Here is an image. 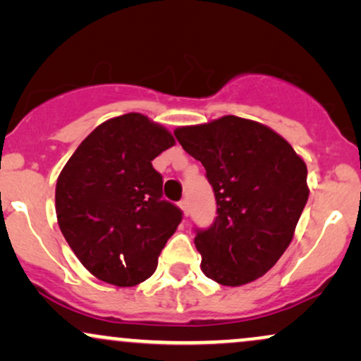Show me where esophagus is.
Here are the masks:
<instances>
[{"label": "esophagus", "mask_w": 361, "mask_h": 361, "mask_svg": "<svg viewBox=\"0 0 361 361\" xmlns=\"http://www.w3.org/2000/svg\"><path fill=\"white\" fill-rule=\"evenodd\" d=\"M180 209L183 210L185 215H188V200H186V198H183V200L180 202Z\"/></svg>", "instance_id": "34e87169"}]
</instances>
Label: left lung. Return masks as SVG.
Returning <instances> with one entry per match:
<instances>
[{
	"label": "left lung",
	"instance_id": "1",
	"mask_svg": "<svg viewBox=\"0 0 361 361\" xmlns=\"http://www.w3.org/2000/svg\"><path fill=\"white\" fill-rule=\"evenodd\" d=\"M175 137L200 161L217 217L195 229L205 276L227 287L250 283L283 255L309 198L307 166L281 135L234 115L180 127Z\"/></svg>",
	"mask_w": 361,
	"mask_h": 361
}]
</instances>
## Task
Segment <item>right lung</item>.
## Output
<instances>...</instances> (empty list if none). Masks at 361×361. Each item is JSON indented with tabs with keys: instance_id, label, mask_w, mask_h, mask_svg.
I'll use <instances>...</instances> for the list:
<instances>
[{
	"instance_id": "right-lung-1",
	"label": "right lung",
	"mask_w": 361,
	"mask_h": 361,
	"mask_svg": "<svg viewBox=\"0 0 361 361\" xmlns=\"http://www.w3.org/2000/svg\"><path fill=\"white\" fill-rule=\"evenodd\" d=\"M171 146L166 128L126 114L94 128L61 171V233L97 279L132 287L156 271L161 250L183 219L163 200V176L151 163Z\"/></svg>"
}]
</instances>
